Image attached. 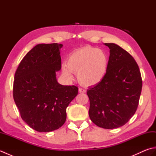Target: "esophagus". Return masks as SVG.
<instances>
[{"label": "esophagus", "instance_id": "obj_1", "mask_svg": "<svg viewBox=\"0 0 156 156\" xmlns=\"http://www.w3.org/2000/svg\"><path fill=\"white\" fill-rule=\"evenodd\" d=\"M78 92H80V93H84V92H86V90H84V89H82V88H79V89H78Z\"/></svg>", "mask_w": 156, "mask_h": 156}]
</instances>
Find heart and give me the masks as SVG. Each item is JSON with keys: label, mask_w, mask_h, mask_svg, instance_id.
I'll list each match as a JSON object with an SVG mask.
<instances>
[{"label": "heart", "mask_w": 156, "mask_h": 156, "mask_svg": "<svg viewBox=\"0 0 156 156\" xmlns=\"http://www.w3.org/2000/svg\"><path fill=\"white\" fill-rule=\"evenodd\" d=\"M108 66V58L104 51L92 46H85L69 55L66 66H62V71L69 80L72 79V73H74L81 84L93 87L104 80Z\"/></svg>", "instance_id": "b5f03b06"}]
</instances>
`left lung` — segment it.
Listing matches in <instances>:
<instances>
[{"label": "left lung", "mask_w": 156, "mask_h": 156, "mask_svg": "<svg viewBox=\"0 0 156 156\" xmlns=\"http://www.w3.org/2000/svg\"><path fill=\"white\" fill-rule=\"evenodd\" d=\"M110 51L107 75L90 87L88 114L95 125L104 129L124 125L136 111L141 92L140 68L133 58L118 45L104 44Z\"/></svg>", "instance_id": "left-lung-1"}]
</instances>
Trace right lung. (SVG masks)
Returning a JSON list of instances; mask_svg holds the SVG:
<instances>
[{
  "label": "right lung",
  "instance_id": "right-lung-1",
  "mask_svg": "<svg viewBox=\"0 0 156 156\" xmlns=\"http://www.w3.org/2000/svg\"><path fill=\"white\" fill-rule=\"evenodd\" d=\"M62 44H37L20 62L15 74L13 98L21 118L39 132L61 127L66 108L78 94L76 86L62 85L56 78L61 69Z\"/></svg>",
  "mask_w": 156,
  "mask_h": 156
}]
</instances>
